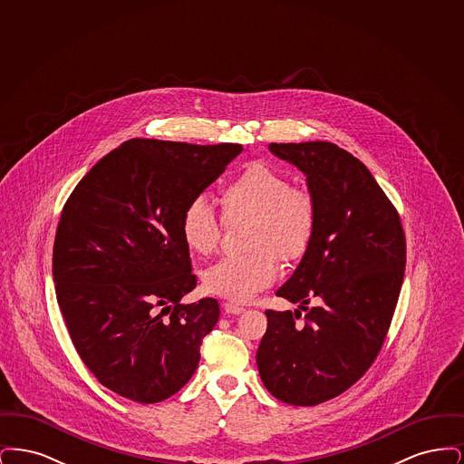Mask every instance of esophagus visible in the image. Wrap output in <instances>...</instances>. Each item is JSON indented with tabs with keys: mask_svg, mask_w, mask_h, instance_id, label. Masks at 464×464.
Returning <instances> with one entry per match:
<instances>
[{
	"mask_svg": "<svg viewBox=\"0 0 464 464\" xmlns=\"http://www.w3.org/2000/svg\"><path fill=\"white\" fill-rule=\"evenodd\" d=\"M224 311L227 313V314H242L245 309L242 306H238V304H233V303H226L224 304Z\"/></svg>",
	"mask_w": 464,
	"mask_h": 464,
	"instance_id": "esophagus-1",
	"label": "esophagus"
}]
</instances>
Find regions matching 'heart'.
<instances>
[{"label":"heart","instance_id":"obj_1","mask_svg":"<svg viewBox=\"0 0 464 464\" xmlns=\"http://www.w3.org/2000/svg\"><path fill=\"white\" fill-rule=\"evenodd\" d=\"M226 221L246 218V254L224 257L201 275L205 292L246 303L278 278L280 263L301 259L316 227V199L308 188L288 184L265 161H250L219 195ZM180 238L197 256H210L221 240V224L210 205L191 199L180 216Z\"/></svg>","mask_w":464,"mask_h":464}]
</instances>
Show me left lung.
Segmentation results:
<instances>
[{
	"label": "left lung",
	"mask_w": 464,
	"mask_h": 464,
	"mask_svg": "<svg viewBox=\"0 0 464 464\" xmlns=\"http://www.w3.org/2000/svg\"><path fill=\"white\" fill-rule=\"evenodd\" d=\"M295 165L316 199V227L306 254L278 297L304 309L266 311L256 354L267 392L290 405H318L341 395L372 365L390 329L405 273V235L397 208L369 169L324 140L269 144Z\"/></svg>",
	"instance_id": "1"
}]
</instances>
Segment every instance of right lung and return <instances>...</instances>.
<instances>
[{
	"instance_id": "right-lung-1",
	"label": "right lung",
	"mask_w": 464,
	"mask_h": 464,
	"mask_svg": "<svg viewBox=\"0 0 464 464\" xmlns=\"http://www.w3.org/2000/svg\"><path fill=\"white\" fill-rule=\"evenodd\" d=\"M242 151V144L130 139L67 198L52 261L57 303L80 358L120 397L161 401L198 367L219 303H180L197 276L179 224L184 207Z\"/></svg>"
}]
</instances>
